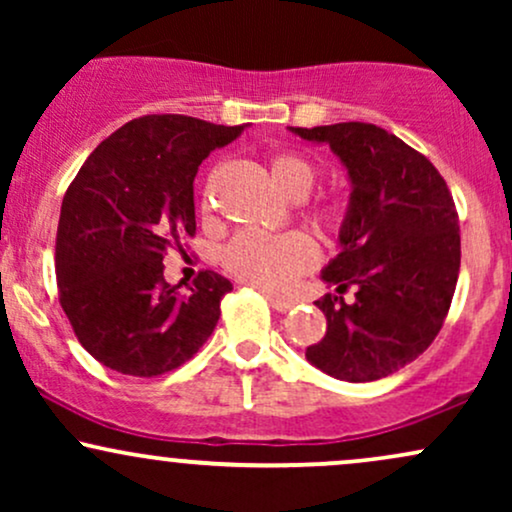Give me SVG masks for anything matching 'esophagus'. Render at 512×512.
I'll return each instance as SVG.
<instances>
[{
    "label": "esophagus",
    "mask_w": 512,
    "mask_h": 512,
    "mask_svg": "<svg viewBox=\"0 0 512 512\" xmlns=\"http://www.w3.org/2000/svg\"><path fill=\"white\" fill-rule=\"evenodd\" d=\"M264 296H267V301H269V305H272L274 310H279V313H286V310H291L293 305V301H289V298H281V296H274V293H269V291H262Z\"/></svg>",
    "instance_id": "obj_1"
}]
</instances>
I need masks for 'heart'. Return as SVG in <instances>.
<instances>
[{
    "mask_svg": "<svg viewBox=\"0 0 512 512\" xmlns=\"http://www.w3.org/2000/svg\"><path fill=\"white\" fill-rule=\"evenodd\" d=\"M269 175L276 190L289 199H305L313 190L317 170L310 161L293 154H279L269 161ZM317 226H337L339 211L320 207L310 214ZM317 260L313 240L303 233H262L243 231L221 252L223 267L240 281L262 291L291 289L298 276L308 272Z\"/></svg>",
    "mask_w": 512,
    "mask_h": 512,
    "instance_id": "1",
    "label": "heart"
}]
</instances>
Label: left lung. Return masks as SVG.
Wrapping results in <instances>:
<instances>
[{
    "label": "left lung",
    "instance_id": "1",
    "mask_svg": "<svg viewBox=\"0 0 512 512\" xmlns=\"http://www.w3.org/2000/svg\"><path fill=\"white\" fill-rule=\"evenodd\" d=\"M289 129L330 146L351 182L339 255L320 274L337 293L315 301L327 332L305 358L346 383L380 380L424 354L443 327L460 274L455 202L436 166L383 127ZM349 285L354 302L343 301Z\"/></svg>",
    "mask_w": 512,
    "mask_h": 512
}]
</instances>
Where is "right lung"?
Segmentation results:
<instances>
[{
	"mask_svg": "<svg viewBox=\"0 0 512 512\" xmlns=\"http://www.w3.org/2000/svg\"><path fill=\"white\" fill-rule=\"evenodd\" d=\"M245 125L187 115H144L86 158L62 199L55 269L76 339L122 375L168 373L214 332L233 289L199 272L187 291L163 279V255L195 223V175Z\"/></svg>",
	"mask_w": 512,
	"mask_h": 512,
	"instance_id": "add662e5",
	"label": "right lung"
}]
</instances>
